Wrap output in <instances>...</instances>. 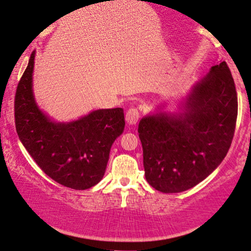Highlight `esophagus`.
<instances>
[{"label":"esophagus","mask_w":251,"mask_h":251,"mask_svg":"<svg viewBox=\"0 0 251 251\" xmlns=\"http://www.w3.org/2000/svg\"><path fill=\"white\" fill-rule=\"evenodd\" d=\"M139 118H140V112L136 108H129L128 110L126 111L125 119L128 125H135L136 123L139 122Z\"/></svg>","instance_id":"esophagus-1"}]
</instances>
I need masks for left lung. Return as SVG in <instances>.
<instances>
[{"label":"left lung","instance_id":"obj_1","mask_svg":"<svg viewBox=\"0 0 251 251\" xmlns=\"http://www.w3.org/2000/svg\"><path fill=\"white\" fill-rule=\"evenodd\" d=\"M182 112H157L140 121L139 137L149 184L164 193L193 188L216 169L230 149L238 97L226 62L213 66L192 86Z\"/></svg>","mask_w":251,"mask_h":251}]
</instances>
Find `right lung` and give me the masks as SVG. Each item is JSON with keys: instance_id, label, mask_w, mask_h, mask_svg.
<instances>
[{"instance_id": "right-lung-1", "label": "right lung", "mask_w": 251, "mask_h": 251, "mask_svg": "<svg viewBox=\"0 0 251 251\" xmlns=\"http://www.w3.org/2000/svg\"><path fill=\"white\" fill-rule=\"evenodd\" d=\"M34 59L35 51L16 92L19 139L49 177L74 190L90 189L103 177L112 143L124 130V110L99 109L74 122L52 121L35 101Z\"/></svg>"}]
</instances>
